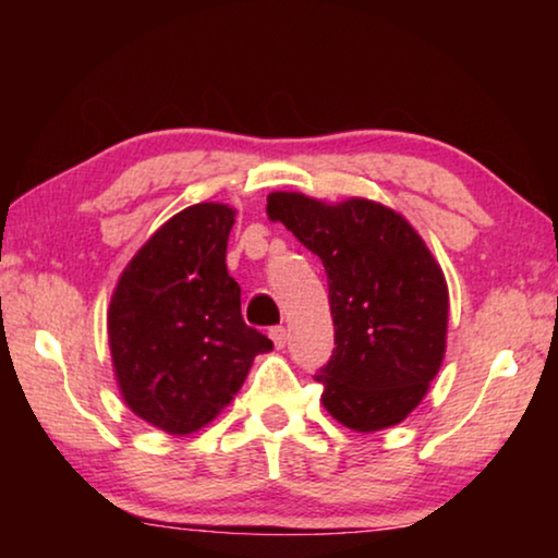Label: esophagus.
Instances as JSON below:
<instances>
[{
    "label": "esophagus",
    "instance_id": "1",
    "mask_svg": "<svg viewBox=\"0 0 558 558\" xmlns=\"http://www.w3.org/2000/svg\"><path fill=\"white\" fill-rule=\"evenodd\" d=\"M271 340H274V345H277V350H281L287 345V340H289V335H287V330L284 327H271Z\"/></svg>",
    "mask_w": 558,
    "mask_h": 558
}]
</instances>
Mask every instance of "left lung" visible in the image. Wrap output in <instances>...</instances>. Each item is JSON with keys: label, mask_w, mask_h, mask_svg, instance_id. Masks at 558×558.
Masks as SVG:
<instances>
[{"label": "left lung", "mask_w": 558, "mask_h": 558, "mask_svg": "<svg viewBox=\"0 0 558 558\" xmlns=\"http://www.w3.org/2000/svg\"><path fill=\"white\" fill-rule=\"evenodd\" d=\"M266 213L323 258L335 325L332 357L315 376L323 407L365 434L403 422L447 348V281L422 235L365 197L327 205L271 193Z\"/></svg>", "instance_id": "obj_1"}]
</instances>
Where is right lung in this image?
I'll use <instances>...</instances> for the list:
<instances>
[{
	"label": "right lung",
	"instance_id": "obj_1",
	"mask_svg": "<svg viewBox=\"0 0 558 558\" xmlns=\"http://www.w3.org/2000/svg\"><path fill=\"white\" fill-rule=\"evenodd\" d=\"M235 210L197 203L136 251L109 304V348L126 407L167 434L210 424L274 342L241 317L226 269Z\"/></svg>",
	"mask_w": 558,
	"mask_h": 558
}]
</instances>
